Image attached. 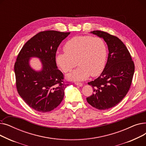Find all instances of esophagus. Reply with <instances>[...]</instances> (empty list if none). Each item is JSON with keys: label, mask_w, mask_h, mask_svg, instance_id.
<instances>
[{"label": "esophagus", "mask_w": 146, "mask_h": 146, "mask_svg": "<svg viewBox=\"0 0 146 146\" xmlns=\"http://www.w3.org/2000/svg\"><path fill=\"white\" fill-rule=\"evenodd\" d=\"M75 85H76V86H80V87L83 86V84H82V83H79V82H76V83H75Z\"/></svg>", "instance_id": "obj_1"}]
</instances>
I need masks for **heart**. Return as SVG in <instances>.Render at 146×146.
<instances>
[{"label": "heart", "instance_id": "heart-1", "mask_svg": "<svg viewBox=\"0 0 146 146\" xmlns=\"http://www.w3.org/2000/svg\"><path fill=\"white\" fill-rule=\"evenodd\" d=\"M64 52L57 51L55 60L58 66L64 73L76 70L67 75V78L74 81L87 79L91 75L100 74L105 66L108 48L101 38L91 36H75L68 40L64 46Z\"/></svg>", "mask_w": 146, "mask_h": 146}]
</instances>
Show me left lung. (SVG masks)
Segmentation results:
<instances>
[{
  "label": "left lung",
  "mask_w": 146,
  "mask_h": 146,
  "mask_svg": "<svg viewBox=\"0 0 146 146\" xmlns=\"http://www.w3.org/2000/svg\"><path fill=\"white\" fill-rule=\"evenodd\" d=\"M90 33L103 38L109 54L101 74L88 82L94 93L86 101L94 108L105 110L117 105L127 95L132 82L134 64L126 46L118 37L101 31Z\"/></svg>",
  "instance_id": "1"
}]
</instances>
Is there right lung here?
Wrapping results in <instances>:
<instances>
[{"label":"right lung","instance_id":"obj_1","mask_svg":"<svg viewBox=\"0 0 146 146\" xmlns=\"http://www.w3.org/2000/svg\"><path fill=\"white\" fill-rule=\"evenodd\" d=\"M70 34L45 31L36 34L23 46L15 64L18 92L25 103L40 112H50L63 101L68 84L59 70L55 56L60 44ZM39 58L42 67L35 71L30 66L31 58Z\"/></svg>","mask_w":146,"mask_h":146}]
</instances>
